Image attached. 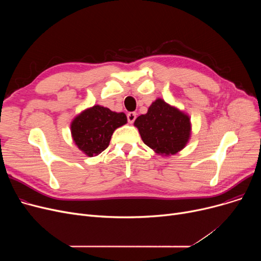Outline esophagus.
Segmentation results:
<instances>
[{"label":"esophagus","instance_id":"34e87169","mask_svg":"<svg viewBox=\"0 0 261 261\" xmlns=\"http://www.w3.org/2000/svg\"><path fill=\"white\" fill-rule=\"evenodd\" d=\"M127 117H128V121H129L130 123H133L134 120H135V118H136V113H135V112H129V113L127 114Z\"/></svg>","mask_w":261,"mask_h":261}]
</instances>
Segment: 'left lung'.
Here are the masks:
<instances>
[{
	"label": "left lung",
	"instance_id": "left-lung-1",
	"mask_svg": "<svg viewBox=\"0 0 261 261\" xmlns=\"http://www.w3.org/2000/svg\"><path fill=\"white\" fill-rule=\"evenodd\" d=\"M134 126L143 142L164 156L181 151L190 139L189 116L162 98L154 100L146 114L136 118Z\"/></svg>",
	"mask_w": 261,
	"mask_h": 261
}]
</instances>
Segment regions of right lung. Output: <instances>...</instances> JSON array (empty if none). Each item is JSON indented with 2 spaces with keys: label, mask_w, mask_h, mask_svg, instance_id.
Returning <instances> with one entry per match:
<instances>
[{
  "label": "right lung",
  "mask_w": 261,
  "mask_h": 261,
  "mask_svg": "<svg viewBox=\"0 0 261 261\" xmlns=\"http://www.w3.org/2000/svg\"><path fill=\"white\" fill-rule=\"evenodd\" d=\"M125 123H127L125 113L113 112L96 105L86 109L73 119L72 138L85 154L96 156L107 149L113 132Z\"/></svg>",
  "instance_id": "add662e5"
}]
</instances>
